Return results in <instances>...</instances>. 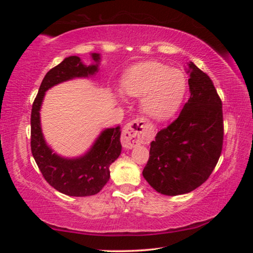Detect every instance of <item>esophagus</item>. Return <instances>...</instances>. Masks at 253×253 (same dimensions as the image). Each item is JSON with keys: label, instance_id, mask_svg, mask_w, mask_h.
<instances>
[{"label": "esophagus", "instance_id": "obj_1", "mask_svg": "<svg viewBox=\"0 0 253 253\" xmlns=\"http://www.w3.org/2000/svg\"><path fill=\"white\" fill-rule=\"evenodd\" d=\"M147 123L143 118H137L131 121L124 127L122 134V145L124 148L130 149L136 145L146 143L149 139V132L147 131Z\"/></svg>", "mask_w": 253, "mask_h": 253}]
</instances>
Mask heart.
Listing matches in <instances>:
<instances>
[{"instance_id":"1","label":"heart","mask_w":253,"mask_h":253,"mask_svg":"<svg viewBox=\"0 0 253 253\" xmlns=\"http://www.w3.org/2000/svg\"><path fill=\"white\" fill-rule=\"evenodd\" d=\"M122 85L126 95L143 97L142 108L149 118L165 121L181 106L187 79L181 69L148 61L132 67L123 78Z\"/></svg>"}]
</instances>
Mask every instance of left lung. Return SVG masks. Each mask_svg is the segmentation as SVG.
I'll return each instance as SVG.
<instances>
[{"label":"left lung","mask_w":253,"mask_h":253,"mask_svg":"<svg viewBox=\"0 0 253 253\" xmlns=\"http://www.w3.org/2000/svg\"><path fill=\"white\" fill-rule=\"evenodd\" d=\"M190 99L151 143L143 176L164 195L190 193L212 174L223 146L222 101L210 77L188 63Z\"/></svg>","instance_id":"left-lung-1"}]
</instances>
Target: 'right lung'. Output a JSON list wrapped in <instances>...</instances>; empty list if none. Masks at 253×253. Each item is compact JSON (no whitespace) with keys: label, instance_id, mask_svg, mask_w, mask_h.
Segmentation results:
<instances>
[{"label":"right lung","instance_id":"1","mask_svg":"<svg viewBox=\"0 0 253 253\" xmlns=\"http://www.w3.org/2000/svg\"><path fill=\"white\" fill-rule=\"evenodd\" d=\"M96 65L84 66L79 57L71 55L46 72L31 111V152L46 182L60 193L69 196H89L99 192L109 181V166L122 152L121 127L107 128L84 156L65 158L46 145L40 124V109L49 88L63 81L95 75L100 55L92 53Z\"/></svg>","mask_w":253,"mask_h":253}]
</instances>
